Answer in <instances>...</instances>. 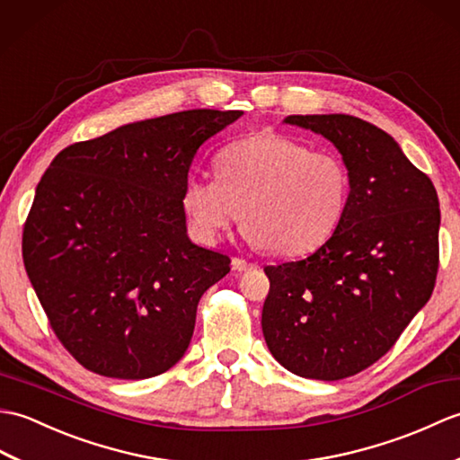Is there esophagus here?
<instances>
[{"label": "esophagus", "instance_id": "obj_1", "mask_svg": "<svg viewBox=\"0 0 460 460\" xmlns=\"http://www.w3.org/2000/svg\"><path fill=\"white\" fill-rule=\"evenodd\" d=\"M253 268H256V265L250 263L248 260H243V258H234L232 260V270L234 271H250Z\"/></svg>", "mask_w": 460, "mask_h": 460}]
</instances>
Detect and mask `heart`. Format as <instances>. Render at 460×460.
<instances>
[{"instance_id": "b5f03b06", "label": "heart", "mask_w": 460, "mask_h": 460, "mask_svg": "<svg viewBox=\"0 0 460 460\" xmlns=\"http://www.w3.org/2000/svg\"><path fill=\"white\" fill-rule=\"evenodd\" d=\"M214 171L217 179L190 177L182 189L190 226L207 242L240 217L252 243L297 256L331 238L349 200V172L339 157L273 131L222 147Z\"/></svg>"}]
</instances>
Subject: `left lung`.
Returning <instances> with one entry per match:
<instances>
[{
    "label": "left lung",
    "instance_id": "8db88e82",
    "mask_svg": "<svg viewBox=\"0 0 460 460\" xmlns=\"http://www.w3.org/2000/svg\"><path fill=\"white\" fill-rule=\"evenodd\" d=\"M283 121L339 149L350 192L319 250L263 268L270 293L261 331L283 368L334 382L380 360L429 301L441 210L431 179L370 121L349 114Z\"/></svg>",
    "mask_w": 460,
    "mask_h": 460
}]
</instances>
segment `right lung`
I'll list each match as a JSON object with an SVG mask.
<instances>
[{"label": "right lung", "instance_id": "1", "mask_svg": "<svg viewBox=\"0 0 460 460\" xmlns=\"http://www.w3.org/2000/svg\"><path fill=\"white\" fill-rule=\"evenodd\" d=\"M240 110H187L68 146L37 185L23 261L58 341L86 370L144 380L187 352L197 307L230 271L187 236L199 147Z\"/></svg>", "mask_w": 460, "mask_h": 460}]
</instances>
